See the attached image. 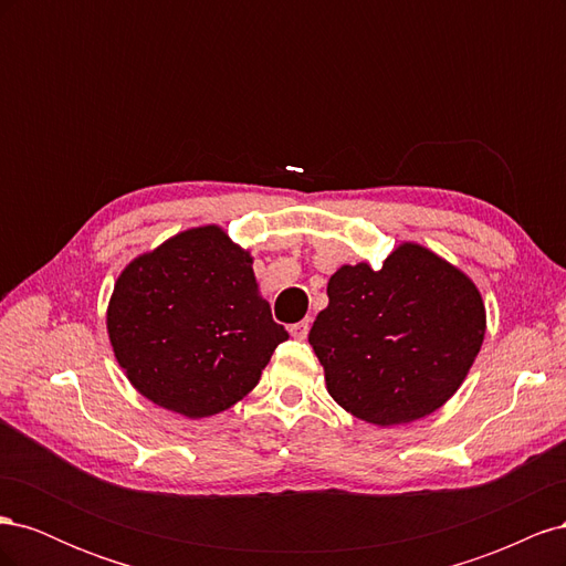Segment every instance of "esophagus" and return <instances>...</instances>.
Wrapping results in <instances>:
<instances>
[{"mask_svg":"<svg viewBox=\"0 0 566 566\" xmlns=\"http://www.w3.org/2000/svg\"><path fill=\"white\" fill-rule=\"evenodd\" d=\"M310 318H304V321H300V323H293L290 325V335H293L295 339H304L306 335H310Z\"/></svg>","mask_w":566,"mask_h":566,"instance_id":"34e87169","label":"esophagus"}]
</instances>
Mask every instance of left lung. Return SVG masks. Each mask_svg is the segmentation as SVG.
Wrapping results in <instances>:
<instances>
[{"instance_id": "8db88e82", "label": "left lung", "mask_w": 566, "mask_h": 566, "mask_svg": "<svg viewBox=\"0 0 566 566\" xmlns=\"http://www.w3.org/2000/svg\"><path fill=\"white\" fill-rule=\"evenodd\" d=\"M310 345L331 397L389 427L434 413L465 380L486 333L482 295L465 273L416 243L382 269H337Z\"/></svg>"}]
</instances>
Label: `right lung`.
<instances>
[{
  "mask_svg": "<svg viewBox=\"0 0 566 566\" xmlns=\"http://www.w3.org/2000/svg\"><path fill=\"white\" fill-rule=\"evenodd\" d=\"M108 335L129 382L186 418L241 401L287 339L260 297L250 252L219 227L136 256L115 283Z\"/></svg>",
  "mask_w": 566,
  "mask_h": 566,
  "instance_id": "right-lung-1",
  "label": "right lung"
}]
</instances>
